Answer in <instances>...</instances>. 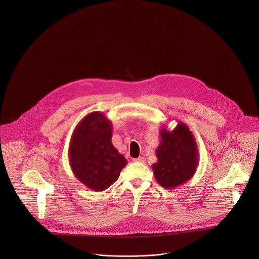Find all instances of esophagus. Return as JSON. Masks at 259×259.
I'll list each match as a JSON object with an SVG mask.
<instances>
[{
    "label": "esophagus",
    "instance_id": "34e87169",
    "mask_svg": "<svg viewBox=\"0 0 259 259\" xmlns=\"http://www.w3.org/2000/svg\"><path fill=\"white\" fill-rule=\"evenodd\" d=\"M133 161H134V162H139V163H143V162H144V158H143V157H138V158L134 159Z\"/></svg>",
    "mask_w": 259,
    "mask_h": 259
}]
</instances>
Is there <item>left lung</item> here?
I'll use <instances>...</instances> for the list:
<instances>
[{
    "instance_id": "1",
    "label": "left lung",
    "mask_w": 259,
    "mask_h": 259,
    "mask_svg": "<svg viewBox=\"0 0 259 259\" xmlns=\"http://www.w3.org/2000/svg\"><path fill=\"white\" fill-rule=\"evenodd\" d=\"M160 136L156 150L158 162L152 168L160 186L173 190L195 175L199 164L198 146L194 134L182 122H178L172 131L162 128Z\"/></svg>"
}]
</instances>
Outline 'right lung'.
<instances>
[{
  "label": "right lung",
  "instance_id": "add662e5",
  "mask_svg": "<svg viewBox=\"0 0 259 259\" xmlns=\"http://www.w3.org/2000/svg\"><path fill=\"white\" fill-rule=\"evenodd\" d=\"M113 124L103 113L92 112L72 132L68 161L75 177L88 189L102 192L120 176L127 160L112 143Z\"/></svg>",
  "mask_w": 259,
  "mask_h": 259
}]
</instances>
